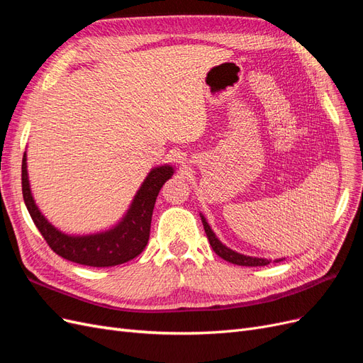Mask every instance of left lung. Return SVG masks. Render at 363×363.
<instances>
[{
	"label": "left lung",
	"instance_id": "8db88e82",
	"mask_svg": "<svg viewBox=\"0 0 363 363\" xmlns=\"http://www.w3.org/2000/svg\"><path fill=\"white\" fill-rule=\"evenodd\" d=\"M201 221H203L204 232L207 235L208 242H211L213 251L216 252L219 257H223L224 260H227L230 263H235V265H240V267H265L271 262V260H267V259H259V257H250V256L239 255V252L227 248L224 244L219 242V239L212 232L211 225L206 223V218L203 215H201ZM276 262H279V260H276Z\"/></svg>",
	"mask_w": 363,
	"mask_h": 363
}]
</instances>
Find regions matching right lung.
<instances>
[{"instance_id":"add662e5","label":"right lung","mask_w":363,"mask_h":363,"mask_svg":"<svg viewBox=\"0 0 363 363\" xmlns=\"http://www.w3.org/2000/svg\"><path fill=\"white\" fill-rule=\"evenodd\" d=\"M172 167L151 169L140 189L135 195L128 212L116 227L103 233L87 236H69L62 233L40 213L30 191L27 174V156L23 157V196L27 211L50 248L60 257L86 267L106 268L125 263L139 256L148 244L152 208L159 191L171 175Z\"/></svg>"}]
</instances>
